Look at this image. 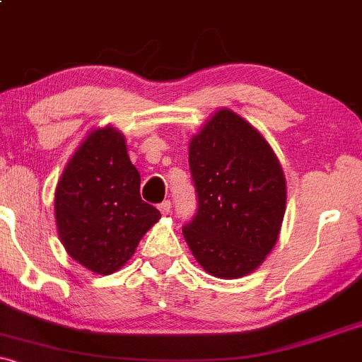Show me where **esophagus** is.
<instances>
[{
    "instance_id": "esophagus-1",
    "label": "esophagus",
    "mask_w": 362,
    "mask_h": 362,
    "mask_svg": "<svg viewBox=\"0 0 362 362\" xmlns=\"http://www.w3.org/2000/svg\"><path fill=\"white\" fill-rule=\"evenodd\" d=\"M158 209H160L161 214L167 216V214H170V209H172V202H170V201H163L160 206H158Z\"/></svg>"
}]
</instances>
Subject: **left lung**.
<instances>
[{
    "label": "left lung",
    "mask_w": 362,
    "mask_h": 362,
    "mask_svg": "<svg viewBox=\"0 0 362 362\" xmlns=\"http://www.w3.org/2000/svg\"><path fill=\"white\" fill-rule=\"evenodd\" d=\"M197 213L182 233L211 276L238 279L271 253L286 213V178L264 136L221 109L190 139Z\"/></svg>",
    "instance_id": "8db88e82"
}]
</instances>
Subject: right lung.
Segmentation results:
<instances>
[{
    "instance_id": "add662e5",
    "label": "right lung",
    "mask_w": 362,
    "mask_h": 362,
    "mask_svg": "<svg viewBox=\"0 0 362 362\" xmlns=\"http://www.w3.org/2000/svg\"><path fill=\"white\" fill-rule=\"evenodd\" d=\"M141 177L115 127L91 131L57 182L54 211L66 252L102 276L119 271L161 218L141 199Z\"/></svg>"
}]
</instances>
